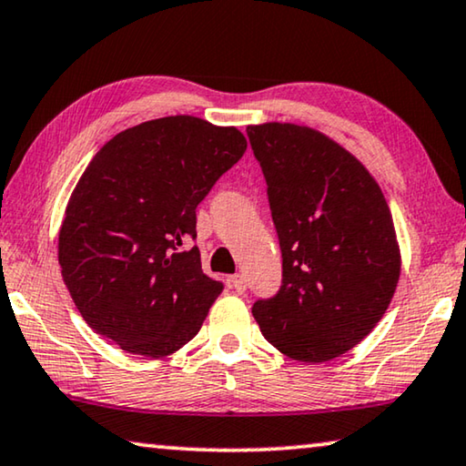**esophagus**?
Masks as SVG:
<instances>
[{
  "label": "esophagus",
  "instance_id": "34e87169",
  "mask_svg": "<svg viewBox=\"0 0 466 466\" xmlns=\"http://www.w3.org/2000/svg\"><path fill=\"white\" fill-rule=\"evenodd\" d=\"M228 288L238 293H243L248 288V283H246V279H243V275H233V277H228Z\"/></svg>",
  "mask_w": 466,
  "mask_h": 466
}]
</instances>
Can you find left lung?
<instances>
[{
    "label": "left lung",
    "mask_w": 466,
    "mask_h": 466,
    "mask_svg": "<svg viewBox=\"0 0 466 466\" xmlns=\"http://www.w3.org/2000/svg\"><path fill=\"white\" fill-rule=\"evenodd\" d=\"M267 178L283 258L281 288L252 314L268 343L299 362L333 360L373 331L400 279L381 187L348 149L310 127H248Z\"/></svg>",
    "instance_id": "8db88e82"
}]
</instances>
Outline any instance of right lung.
Listing matches in <instances>:
<instances>
[{
    "instance_id": "add662e5",
    "label": "right lung",
    "mask_w": 466,
    "mask_h": 466,
    "mask_svg": "<svg viewBox=\"0 0 466 466\" xmlns=\"http://www.w3.org/2000/svg\"><path fill=\"white\" fill-rule=\"evenodd\" d=\"M235 127L167 116L93 156L58 239L64 283L93 331L125 352L168 356L196 338L223 283L204 275L196 208L246 152Z\"/></svg>"
}]
</instances>
